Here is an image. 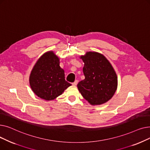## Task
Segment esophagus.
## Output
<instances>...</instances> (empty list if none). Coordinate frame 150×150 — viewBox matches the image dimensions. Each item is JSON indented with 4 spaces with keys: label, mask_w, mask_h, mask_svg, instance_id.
Returning <instances> with one entry per match:
<instances>
[{
    "label": "esophagus",
    "mask_w": 150,
    "mask_h": 150,
    "mask_svg": "<svg viewBox=\"0 0 150 150\" xmlns=\"http://www.w3.org/2000/svg\"><path fill=\"white\" fill-rule=\"evenodd\" d=\"M78 80H75V81L72 83V85H74V86H76L77 84H78Z\"/></svg>",
    "instance_id": "obj_1"
}]
</instances>
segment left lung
Returning a JSON list of instances; mask_svg holds the SVG:
<instances>
[{"instance_id": "8db88e82", "label": "left lung", "mask_w": 150, "mask_h": 150, "mask_svg": "<svg viewBox=\"0 0 150 150\" xmlns=\"http://www.w3.org/2000/svg\"><path fill=\"white\" fill-rule=\"evenodd\" d=\"M80 58L84 63L85 78L77 84L78 91L92 105L106 103L117 88V76L113 67L103 54L96 52H87Z\"/></svg>"}]
</instances>
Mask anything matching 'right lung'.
<instances>
[{
  "mask_svg": "<svg viewBox=\"0 0 150 150\" xmlns=\"http://www.w3.org/2000/svg\"><path fill=\"white\" fill-rule=\"evenodd\" d=\"M29 83L38 97L48 101L55 99L72 85L66 81L59 58L53 51L45 52L38 59L31 71Z\"/></svg>",
  "mask_w": 150,
  "mask_h": 150,
  "instance_id": "1",
  "label": "right lung"
}]
</instances>
